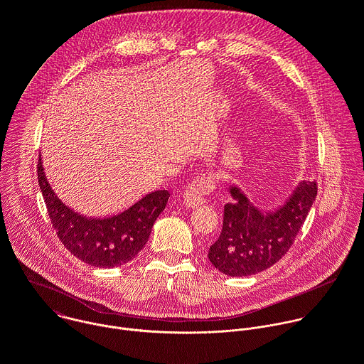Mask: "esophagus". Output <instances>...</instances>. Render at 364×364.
Returning <instances> with one entry per match:
<instances>
[{
    "label": "esophagus",
    "instance_id": "esophagus-1",
    "mask_svg": "<svg viewBox=\"0 0 364 364\" xmlns=\"http://www.w3.org/2000/svg\"><path fill=\"white\" fill-rule=\"evenodd\" d=\"M215 180L210 176H200L191 183L184 190V204L187 207H194L198 205L204 201V196L210 194L215 190Z\"/></svg>",
    "mask_w": 364,
    "mask_h": 364
}]
</instances>
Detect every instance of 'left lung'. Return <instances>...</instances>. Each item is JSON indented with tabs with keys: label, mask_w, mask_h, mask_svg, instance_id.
Here are the masks:
<instances>
[{
	"label": "left lung",
	"mask_w": 364,
	"mask_h": 364,
	"mask_svg": "<svg viewBox=\"0 0 364 364\" xmlns=\"http://www.w3.org/2000/svg\"><path fill=\"white\" fill-rule=\"evenodd\" d=\"M230 196L209 259L225 275L247 277L271 268L289 250L316 201L317 184L301 181L274 212L257 210L237 187H230Z\"/></svg>",
	"instance_id": "left-lung-1"
}]
</instances>
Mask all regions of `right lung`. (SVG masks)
Returning a JSON list of instances; mask_svg holds the SVG:
<instances>
[{
    "mask_svg": "<svg viewBox=\"0 0 364 364\" xmlns=\"http://www.w3.org/2000/svg\"><path fill=\"white\" fill-rule=\"evenodd\" d=\"M38 186L47 213L58 237L82 262L99 268H114L129 262L148 242L154 222L166 209L170 193L157 190L144 196L125 212L103 219L75 213L51 190L37 163Z\"/></svg>",
    "mask_w": 364,
    "mask_h": 364,
    "instance_id": "obj_1",
    "label": "right lung"
}]
</instances>
